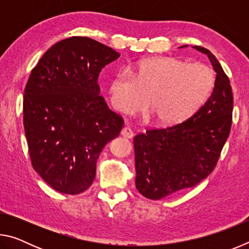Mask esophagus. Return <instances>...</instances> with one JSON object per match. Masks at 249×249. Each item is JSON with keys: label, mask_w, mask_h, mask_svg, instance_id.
I'll return each mask as SVG.
<instances>
[{"label": "esophagus", "mask_w": 249, "mask_h": 249, "mask_svg": "<svg viewBox=\"0 0 249 249\" xmlns=\"http://www.w3.org/2000/svg\"><path fill=\"white\" fill-rule=\"evenodd\" d=\"M121 135H122V136L126 137V138H132L134 136V133H133L132 129H130L129 127H127V126H126V127L122 128Z\"/></svg>", "instance_id": "34e87169"}]
</instances>
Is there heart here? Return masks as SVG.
Instances as JSON below:
<instances>
[{"label": "heart", "instance_id": "1", "mask_svg": "<svg viewBox=\"0 0 249 249\" xmlns=\"http://www.w3.org/2000/svg\"><path fill=\"white\" fill-rule=\"evenodd\" d=\"M214 74L200 62L187 64L172 57L147 59L111 79L108 95L123 114H135L145 107L148 119L172 125L188 119L208 98Z\"/></svg>", "mask_w": 249, "mask_h": 249}]
</instances>
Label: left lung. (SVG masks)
Masks as SVG:
<instances>
[{"label": "left lung", "mask_w": 249, "mask_h": 249, "mask_svg": "<svg viewBox=\"0 0 249 249\" xmlns=\"http://www.w3.org/2000/svg\"><path fill=\"white\" fill-rule=\"evenodd\" d=\"M195 48L209 57L216 72L212 94L182 123L147 129L134 137L135 182L147 199L160 200L205 179L215 168L231 132L233 93L230 79L209 49Z\"/></svg>", "instance_id": "left-lung-1"}]
</instances>
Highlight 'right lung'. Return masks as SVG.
<instances>
[{"label": "right lung", "mask_w": 249, "mask_h": 249, "mask_svg": "<svg viewBox=\"0 0 249 249\" xmlns=\"http://www.w3.org/2000/svg\"><path fill=\"white\" fill-rule=\"evenodd\" d=\"M120 53L89 37L52 46L32 70L24 91V129L32 165L66 195L86 191L96 161L124 120L100 95L99 74Z\"/></svg>", "instance_id": "obj_1"}]
</instances>
